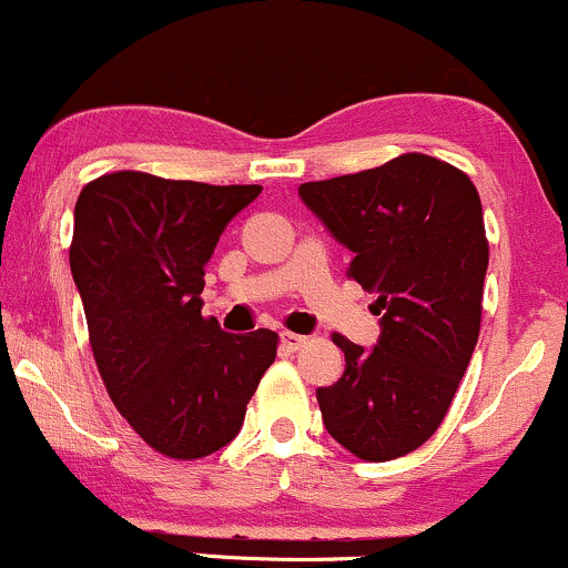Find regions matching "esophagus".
<instances>
[{"instance_id": "34e87169", "label": "esophagus", "mask_w": 568, "mask_h": 568, "mask_svg": "<svg viewBox=\"0 0 568 568\" xmlns=\"http://www.w3.org/2000/svg\"><path fill=\"white\" fill-rule=\"evenodd\" d=\"M280 342H283V347L285 351H298V347H304L307 345V336H302V334H294V332H283L280 334Z\"/></svg>"}]
</instances>
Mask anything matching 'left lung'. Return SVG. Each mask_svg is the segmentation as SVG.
<instances>
[{"label": "left lung", "mask_w": 568, "mask_h": 568, "mask_svg": "<svg viewBox=\"0 0 568 568\" xmlns=\"http://www.w3.org/2000/svg\"><path fill=\"white\" fill-rule=\"evenodd\" d=\"M353 253L347 277L377 294L372 351L334 334L345 375L317 388L323 426L353 456L394 460L445 420L469 366L488 270L483 204L469 174L423 153L298 185Z\"/></svg>", "instance_id": "8db88e82"}]
</instances>
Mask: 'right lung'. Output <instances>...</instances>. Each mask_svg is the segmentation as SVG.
<instances>
[{
  "label": "right lung",
  "mask_w": 568,
  "mask_h": 568,
  "mask_svg": "<svg viewBox=\"0 0 568 568\" xmlns=\"http://www.w3.org/2000/svg\"><path fill=\"white\" fill-rule=\"evenodd\" d=\"M261 185L148 172L91 180L74 204L70 266L104 388L153 450L204 458L240 434L277 334H226L202 315L204 266Z\"/></svg>",
  "instance_id": "obj_1"
}]
</instances>
